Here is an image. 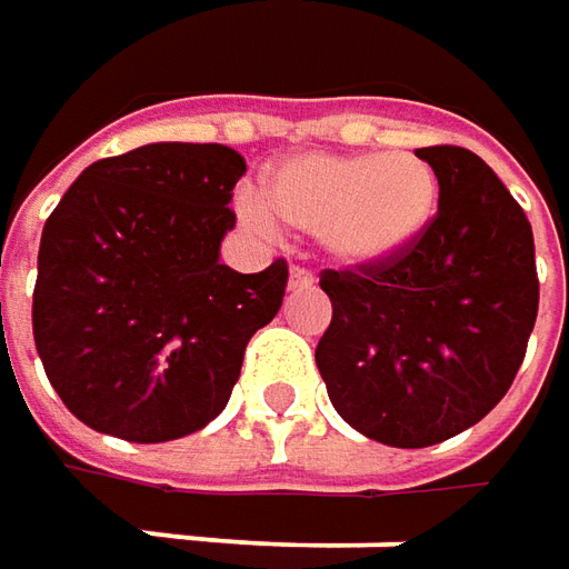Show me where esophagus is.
<instances>
[{"instance_id": "1", "label": "esophagus", "mask_w": 569, "mask_h": 569, "mask_svg": "<svg viewBox=\"0 0 569 569\" xmlns=\"http://www.w3.org/2000/svg\"><path fill=\"white\" fill-rule=\"evenodd\" d=\"M288 288H291V291H307V288H317V278H313V272H307V269L295 266V269H291V278H288Z\"/></svg>"}]
</instances>
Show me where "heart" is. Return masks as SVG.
<instances>
[{
  "label": "heart",
  "instance_id": "1",
  "mask_svg": "<svg viewBox=\"0 0 569 569\" xmlns=\"http://www.w3.org/2000/svg\"><path fill=\"white\" fill-rule=\"evenodd\" d=\"M433 167L411 151L297 154L266 170L262 196L243 192L237 211L259 233L278 221L317 237L336 266H380L418 243L437 214Z\"/></svg>",
  "mask_w": 569,
  "mask_h": 569
}]
</instances>
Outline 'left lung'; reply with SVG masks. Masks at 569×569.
I'll use <instances>...</instances> for the list:
<instances>
[{"label": "left lung", "instance_id": "1", "mask_svg": "<svg viewBox=\"0 0 569 569\" xmlns=\"http://www.w3.org/2000/svg\"><path fill=\"white\" fill-rule=\"evenodd\" d=\"M437 214L402 256L322 272L332 322L317 345L329 399L358 433L421 449L478 425L513 382L538 317L532 224L469 148H418Z\"/></svg>", "mask_w": 569, "mask_h": 569}]
</instances>
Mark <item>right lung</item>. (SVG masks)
<instances>
[{
	"instance_id": "add662e5",
	"label": "right lung",
	"mask_w": 569,
	"mask_h": 569,
	"mask_svg": "<svg viewBox=\"0 0 569 569\" xmlns=\"http://www.w3.org/2000/svg\"><path fill=\"white\" fill-rule=\"evenodd\" d=\"M243 154L151 142L81 170L43 224L33 345L66 408L100 433L164 443L214 421L288 262L221 266Z\"/></svg>"
}]
</instances>
